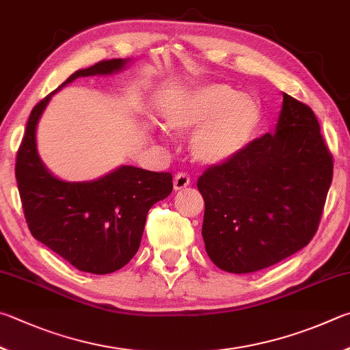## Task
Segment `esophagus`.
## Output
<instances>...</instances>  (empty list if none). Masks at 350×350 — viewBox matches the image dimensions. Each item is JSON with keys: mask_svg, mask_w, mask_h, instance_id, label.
I'll use <instances>...</instances> for the list:
<instances>
[{"mask_svg": "<svg viewBox=\"0 0 350 350\" xmlns=\"http://www.w3.org/2000/svg\"><path fill=\"white\" fill-rule=\"evenodd\" d=\"M189 185H191V178H189V175L187 174H178L175 176V180H174V189L175 191H181V189H185V187H187Z\"/></svg>", "mask_w": 350, "mask_h": 350, "instance_id": "esophagus-1", "label": "esophagus"}]
</instances>
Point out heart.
Masks as SVG:
<instances>
[{
	"mask_svg": "<svg viewBox=\"0 0 350 350\" xmlns=\"http://www.w3.org/2000/svg\"><path fill=\"white\" fill-rule=\"evenodd\" d=\"M165 124L176 132L197 129L192 155L206 165L228 163L252 143L261 124L260 101L234 85L211 83L187 92L165 110Z\"/></svg>",
	"mask_w": 350,
	"mask_h": 350,
	"instance_id": "1",
	"label": "heart"
}]
</instances>
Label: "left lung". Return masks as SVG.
I'll return each mask as SVG.
<instances>
[{"label":"left lung","mask_w":350,"mask_h":350,"mask_svg":"<svg viewBox=\"0 0 350 350\" xmlns=\"http://www.w3.org/2000/svg\"><path fill=\"white\" fill-rule=\"evenodd\" d=\"M334 161L320 122L283 94L275 132L254 139L198 178L203 240L213 265L230 273L273 266L308 246L320 224Z\"/></svg>","instance_id":"1"}]
</instances>
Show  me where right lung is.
Segmentation results:
<instances>
[{"label": "right lung", "mask_w": 350, "mask_h": 350, "mask_svg": "<svg viewBox=\"0 0 350 350\" xmlns=\"http://www.w3.org/2000/svg\"><path fill=\"white\" fill-rule=\"evenodd\" d=\"M129 59L79 69L30 112L15 176L30 234L78 271L110 273L138 252L147 212L172 192L169 172L120 165L98 180L70 183L52 175L36 149V126L53 94L79 77L112 75Z\"/></svg>", "instance_id": "obj_1"}]
</instances>
